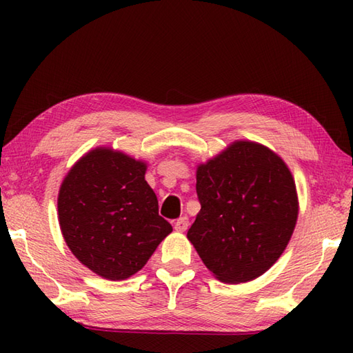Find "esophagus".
<instances>
[{"instance_id": "obj_1", "label": "esophagus", "mask_w": 353, "mask_h": 353, "mask_svg": "<svg viewBox=\"0 0 353 353\" xmlns=\"http://www.w3.org/2000/svg\"><path fill=\"white\" fill-rule=\"evenodd\" d=\"M190 226V221H188V216H181L176 223H174V229L177 232H185Z\"/></svg>"}]
</instances>
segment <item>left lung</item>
<instances>
[{"instance_id": "left-lung-1", "label": "left lung", "mask_w": 353, "mask_h": 353, "mask_svg": "<svg viewBox=\"0 0 353 353\" xmlns=\"http://www.w3.org/2000/svg\"><path fill=\"white\" fill-rule=\"evenodd\" d=\"M200 212L188 230L216 279L241 283L279 259L296 228L294 179L279 156L252 141H235L197 167Z\"/></svg>"}]
</instances>
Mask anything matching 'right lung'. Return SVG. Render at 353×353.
Instances as JSON below:
<instances>
[{
    "mask_svg": "<svg viewBox=\"0 0 353 353\" xmlns=\"http://www.w3.org/2000/svg\"><path fill=\"white\" fill-rule=\"evenodd\" d=\"M147 163L108 147L74 163L59 191V224L81 264L109 281L138 273L171 224L145 181Z\"/></svg>",
    "mask_w": 353,
    "mask_h": 353,
    "instance_id": "right-lung-1",
    "label": "right lung"
}]
</instances>
